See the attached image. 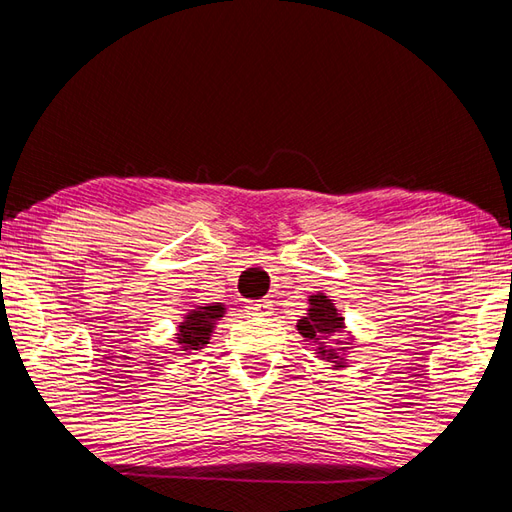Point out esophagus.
<instances>
[{
    "label": "esophagus",
    "instance_id": "34e87169",
    "mask_svg": "<svg viewBox=\"0 0 512 512\" xmlns=\"http://www.w3.org/2000/svg\"><path fill=\"white\" fill-rule=\"evenodd\" d=\"M250 317H268L270 310H273V301L262 299V301H250L246 306Z\"/></svg>",
    "mask_w": 512,
    "mask_h": 512
}]
</instances>
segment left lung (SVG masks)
I'll return each instance as SVG.
<instances>
[{
    "instance_id": "8db88e82",
    "label": "left lung",
    "mask_w": 512,
    "mask_h": 512,
    "mask_svg": "<svg viewBox=\"0 0 512 512\" xmlns=\"http://www.w3.org/2000/svg\"><path fill=\"white\" fill-rule=\"evenodd\" d=\"M343 328H345L343 317L339 312H336L332 299H328L325 295H312L308 317L299 319V323H297V330H299L303 339L317 343L319 345L317 354H321L325 361L336 363L334 367H345V365H343V358L336 354V350H332V347L328 346L327 343L330 342L331 345L332 343L334 345L345 343V341L334 339V336L339 334ZM341 350H345V347H341ZM334 357H339L340 361L334 362Z\"/></svg>"
}]
</instances>
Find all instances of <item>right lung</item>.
<instances>
[{
	"label": "right lung",
	"instance_id": "right-lung-1",
	"mask_svg": "<svg viewBox=\"0 0 512 512\" xmlns=\"http://www.w3.org/2000/svg\"><path fill=\"white\" fill-rule=\"evenodd\" d=\"M220 317H224L222 306H204L191 310L180 325V332L176 336L178 345H182V350H200L202 345L209 343L215 321H220Z\"/></svg>",
	"mask_w": 512,
	"mask_h": 512
}]
</instances>
